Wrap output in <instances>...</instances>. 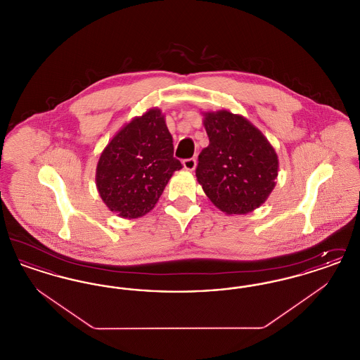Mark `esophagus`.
Here are the masks:
<instances>
[{"label": "esophagus", "mask_w": 360, "mask_h": 360, "mask_svg": "<svg viewBox=\"0 0 360 360\" xmlns=\"http://www.w3.org/2000/svg\"><path fill=\"white\" fill-rule=\"evenodd\" d=\"M182 165H184V169H185V170H188V172H193V170L195 169L197 162H195V159H194V158H190V159H185V160L182 162Z\"/></svg>", "instance_id": "1"}]
</instances>
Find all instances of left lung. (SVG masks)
I'll list each match as a JSON object with an SVG mask.
<instances>
[{
	"mask_svg": "<svg viewBox=\"0 0 360 360\" xmlns=\"http://www.w3.org/2000/svg\"><path fill=\"white\" fill-rule=\"evenodd\" d=\"M202 115L209 146L198 156L197 181L225 214H247L274 190L278 155L245 117L225 109Z\"/></svg>",
	"mask_w": 360,
	"mask_h": 360,
	"instance_id": "1",
	"label": "left lung"
}]
</instances>
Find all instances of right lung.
Masks as SVG:
<instances>
[{"label":"right lung","mask_w":360,"mask_h":360,"mask_svg":"<svg viewBox=\"0 0 360 360\" xmlns=\"http://www.w3.org/2000/svg\"><path fill=\"white\" fill-rule=\"evenodd\" d=\"M181 169L165 115L151 108L127 122L103 148L96 185L112 213L137 219L154 209L172 174Z\"/></svg>","instance_id":"1"}]
</instances>
